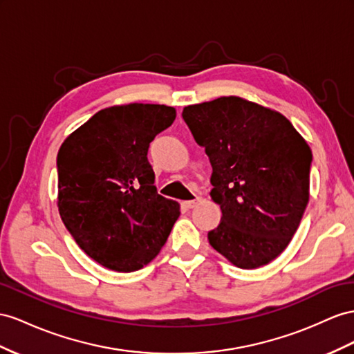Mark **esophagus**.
Here are the masks:
<instances>
[{
    "mask_svg": "<svg viewBox=\"0 0 354 354\" xmlns=\"http://www.w3.org/2000/svg\"><path fill=\"white\" fill-rule=\"evenodd\" d=\"M202 201V197H198V196H196L193 201H187V202H184V205L188 207V209H192V207H194L198 202Z\"/></svg>",
    "mask_w": 354,
    "mask_h": 354,
    "instance_id": "34e87169",
    "label": "esophagus"
}]
</instances>
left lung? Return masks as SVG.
<instances>
[{"instance_id": "8db88e82", "label": "left lung", "mask_w": 354, "mask_h": 354, "mask_svg": "<svg viewBox=\"0 0 354 354\" xmlns=\"http://www.w3.org/2000/svg\"><path fill=\"white\" fill-rule=\"evenodd\" d=\"M212 166L221 223L207 239L234 266L256 269L292 241L310 198L313 153L286 116L241 97L184 107Z\"/></svg>"}]
</instances>
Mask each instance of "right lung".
Here are the masks:
<instances>
[{"label": "right lung", "instance_id": "add662e5", "mask_svg": "<svg viewBox=\"0 0 354 354\" xmlns=\"http://www.w3.org/2000/svg\"><path fill=\"white\" fill-rule=\"evenodd\" d=\"M175 118V109L165 104L109 107L61 145V220L77 245L107 269L148 265L178 220L179 205L157 193L148 161L149 143Z\"/></svg>", "mask_w": 354, "mask_h": 354}]
</instances>
